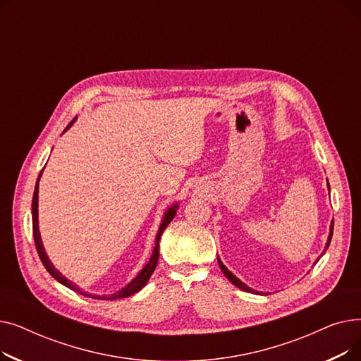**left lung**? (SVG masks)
<instances>
[{
    "label": "left lung",
    "mask_w": 361,
    "mask_h": 361,
    "mask_svg": "<svg viewBox=\"0 0 361 361\" xmlns=\"http://www.w3.org/2000/svg\"><path fill=\"white\" fill-rule=\"evenodd\" d=\"M328 190H329V193H331V188H329V183H328ZM332 234H334V219H332V222H331V226H329V235H328V241H326V244H325V250H324V253L328 250V247H329V244H331V240H332ZM324 253H322L320 256H324ZM218 264H219V268H221V271L224 272V275L228 278L230 281H231V283H234V286L237 287V288H240V290H243V291H247V293H255V294H264V293H260V291H256V290H253V288H250L249 286H245V283L241 281V279H238L231 271H228V268L225 267V264L222 263V260L219 259V256H218Z\"/></svg>",
    "instance_id": "obj_1"
}]
</instances>
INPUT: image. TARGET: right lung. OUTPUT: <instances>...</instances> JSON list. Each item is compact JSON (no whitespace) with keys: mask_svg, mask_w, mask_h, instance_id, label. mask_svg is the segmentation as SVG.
I'll return each instance as SVG.
<instances>
[{"mask_svg":"<svg viewBox=\"0 0 361 361\" xmlns=\"http://www.w3.org/2000/svg\"><path fill=\"white\" fill-rule=\"evenodd\" d=\"M75 118L66 127V130L63 133H66L73 124H74ZM42 173L44 169L41 171L39 177H37L36 180V185H35V192H33V199H32V226H33V238H35V245H36V250H37V255H39L42 263L45 269L49 272L51 276H54L56 281H59L60 283H63L64 287L79 293L85 297H90V298H98V300H117V298H124V297H130L133 294H136L137 291H140L145 286L146 282L149 281L150 275L154 274L155 268H157V263H158V259H159V240H161V235L162 233L165 231V228L168 226V224L174 219L176 214H177V209H178V203H173L171 206L166 207V211L164 212V216H162V221L159 224V228H158V233H157V238H155V247H154V252H152V256L149 259V262L145 264V267L142 268V271L133 278L127 286H124L123 288H120L117 293H114L111 295H94V294H87L86 291H83L82 288H79L78 286H75L74 282H71L70 279H67L59 269H55V267L52 264V262L49 260L47 252H45V247H44V243H42V238H41V233H39V219H37V199H39V196H37V193H39V180L42 177Z\"/></svg>","mask_w":361,"mask_h":361,"instance_id":"obj_1","label":"right lung"}]
</instances>
